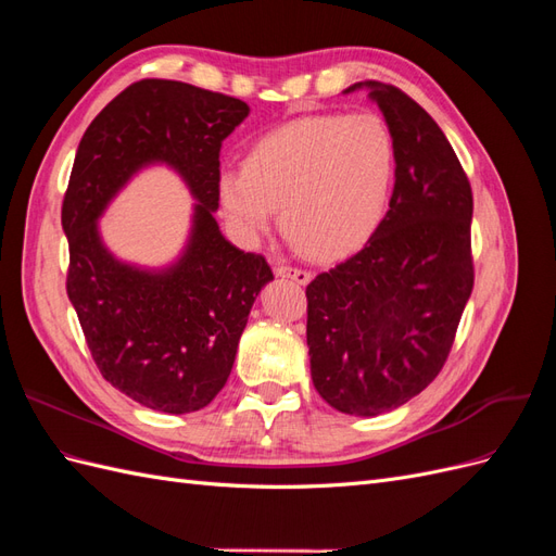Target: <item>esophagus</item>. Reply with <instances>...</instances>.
Listing matches in <instances>:
<instances>
[{"instance_id": "obj_1", "label": "esophagus", "mask_w": 556, "mask_h": 556, "mask_svg": "<svg viewBox=\"0 0 556 556\" xmlns=\"http://www.w3.org/2000/svg\"><path fill=\"white\" fill-rule=\"evenodd\" d=\"M276 276L278 278H288V280H294L296 285H308L311 282V274L308 271H301V268H292V266H282V264H278L276 268Z\"/></svg>"}]
</instances>
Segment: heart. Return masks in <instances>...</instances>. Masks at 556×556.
Segmentation results:
<instances>
[{"mask_svg": "<svg viewBox=\"0 0 556 556\" xmlns=\"http://www.w3.org/2000/svg\"><path fill=\"white\" fill-rule=\"evenodd\" d=\"M396 176L392 129L376 113H317L266 131L241 172H225L217 197L243 233L280 211L282 237L301 255L333 264L378 231Z\"/></svg>", "mask_w": 556, "mask_h": 556, "instance_id": "1", "label": "heart"}]
</instances>
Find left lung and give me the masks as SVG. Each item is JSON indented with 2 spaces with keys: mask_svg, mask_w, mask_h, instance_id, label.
I'll return each mask as SVG.
<instances>
[{
  "mask_svg": "<svg viewBox=\"0 0 556 556\" xmlns=\"http://www.w3.org/2000/svg\"><path fill=\"white\" fill-rule=\"evenodd\" d=\"M378 104L396 146L390 211L355 257L308 288L306 343L317 394L376 417L439 376L473 290V194L443 129L408 94L350 86Z\"/></svg>",
  "mask_w": 556,
  "mask_h": 556,
  "instance_id": "8db88e82",
  "label": "left lung"
}]
</instances>
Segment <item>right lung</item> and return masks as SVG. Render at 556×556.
I'll return each instance as SVG.
<instances>
[{
  "label": "right lung",
  "instance_id": "obj_1",
  "mask_svg": "<svg viewBox=\"0 0 556 556\" xmlns=\"http://www.w3.org/2000/svg\"><path fill=\"white\" fill-rule=\"evenodd\" d=\"M248 113L241 99L146 78L94 117L76 150L62 204L66 294L99 371L150 410L208 406L252 304L274 280L266 260L231 245L215 220L220 148ZM150 165L178 173L195 199L189 239L162 267L115 258L98 229L110 201Z\"/></svg>",
  "mask_w": 556,
  "mask_h": 556
}]
</instances>
